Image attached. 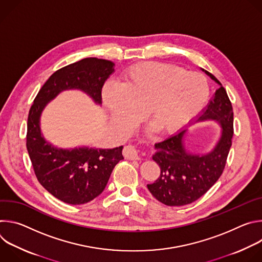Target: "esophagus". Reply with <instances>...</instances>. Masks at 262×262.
<instances>
[{
    "instance_id": "1",
    "label": "esophagus",
    "mask_w": 262,
    "mask_h": 262,
    "mask_svg": "<svg viewBox=\"0 0 262 262\" xmlns=\"http://www.w3.org/2000/svg\"><path fill=\"white\" fill-rule=\"evenodd\" d=\"M123 156L125 157V159H128V160H140L141 159L140 150L136 146H133V145H127L124 147Z\"/></svg>"
}]
</instances>
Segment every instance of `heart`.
Wrapping results in <instances>:
<instances>
[{
  "mask_svg": "<svg viewBox=\"0 0 262 262\" xmlns=\"http://www.w3.org/2000/svg\"><path fill=\"white\" fill-rule=\"evenodd\" d=\"M209 96L206 79L199 72L156 62L126 68L120 84H106L103 103L113 122L130 128L145 113L147 122L159 135H169L188 124Z\"/></svg>",
  "mask_w": 262,
  "mask_h": 262,
  "instance_id": "b5f03b06",
  "label": "heart"
}]
</instances>
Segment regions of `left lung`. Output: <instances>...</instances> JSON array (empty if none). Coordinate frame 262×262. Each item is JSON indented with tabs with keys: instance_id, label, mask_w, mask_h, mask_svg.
<instances>
[{
	"instance_id": "left-lung-1",
	"label": "left lung",
	"mask_w": 262,
	"mask_h": 262,
	"mask_svg": "<svg viewBox=\"0 0 262 262\" xmlns=\"http://www.w3.org/2000/svg\"><path fill=\"white\" fill-rule=\"evenodd\" d=\"M206 74L220 85L198 120H214L223 130L212 150L206 155L191 154L183 144L186 129L156 143L152 160L160 166L161 175L147 188L152 196L168 206L190 204L202 197L222 175L232 145L233 110L227 92L212 74Z\"/></svg>"
}]
</instances>
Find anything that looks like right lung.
I'll use <instances>...</instances> for the list:
<instances>
[{
  "instance_id": "right-lung-1",
  "label": "right lung",
  "mask_w": 262,
  "mask_h": 262,
  "mask_svg": "<svg viewBox=\"0 0 262 262\" xmlns=\"http://www.w3.org/2000/svg\"><path fill=\"white\" fill-rule=\"evenodd\" d=\"M113 67L114 63L107 60L85 58L58 69L41 87L29 111L27 149L35 175L49 193L65 203L85 204L101 194L114 167L123 160V147L56 148L41 135V112L68 89L82 90L101 103V89Z\"/></svg>"
}]
</instances>
